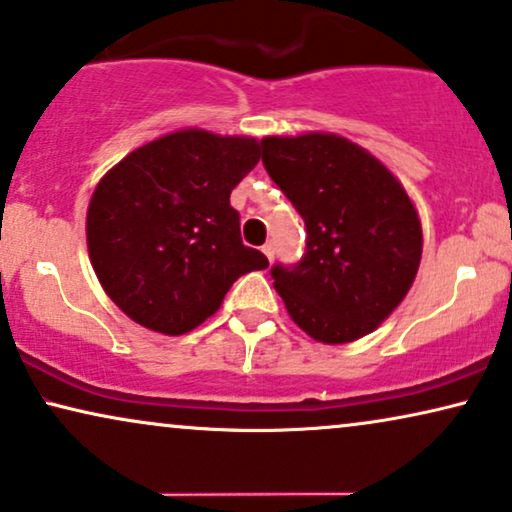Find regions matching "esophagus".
<instances>
[{"label": "esophagus", "mask_w": 512, "mask_h": 512, "mask_svg": "<svg viewBox=\"0 0 512 512\" xmlns=\"http://www.w3.org/2000/svg\"><path fill=\"white\" fill-rule=\"evenodd\" d=\"M263 254L268 256V261H272V256H275V244L265 242V244H263Z\"/></svg>", "instance_id": "34e87169"}]
</instances>
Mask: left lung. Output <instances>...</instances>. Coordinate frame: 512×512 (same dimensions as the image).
I'll return each mask as SVG.
<instances>
[{
  "label": "left lung",
  "instance_id": "obj_1",
  "mask_svg": "<svg viewBox=\"0 0 512 512\" xmlns=\"http://www.w3.org/2000/svg\"><path fill=\"white\" fill-rule=\"evenodd\" d=\"M263 164L308 228L296 268L272 284L291 320L317 343H353L404 301L423 251L418 211L386 164L324 131L265 136Z\"/></svg>",
  "mask_w": 512,
  "mask_h": 512
}]
</instances>
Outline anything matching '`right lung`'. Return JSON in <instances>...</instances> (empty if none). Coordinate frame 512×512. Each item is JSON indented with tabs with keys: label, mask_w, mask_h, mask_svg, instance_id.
Returning a JSON list of instances; mask_svg holds the SVG:
<instances>
[{
	"label": "right lung",
	"mask_w": 512,
	"mask_h": 512,
	"mask_svg": "<svg viewBox=\"0 0 512 512\" xmlns=\"http://www.w3.org/2000/svg\"><path fill=\"white\" fill-rule=\"evenodd\" d=\"M251 136L178 129L117 162L91 195L86 247L126 317L167 336L221 308L237 277L268 268L244 247L230 192L261 159Z\"/></svg>",
	"instance_id": "1"
}]
</instances>
